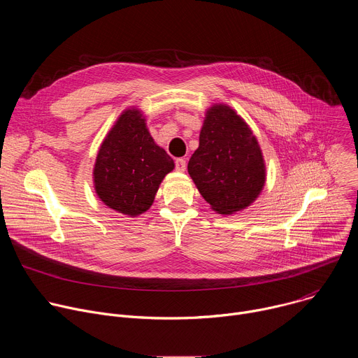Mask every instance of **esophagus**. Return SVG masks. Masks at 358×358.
I'll list each match as a JSON object with an SVG mask.
<instances>
[{
	"instance_id": "1",
	"label": "esophagus",
	"mask_w": 358,
	"mask_h": 358,
	"mask_svg": "<svg viewBox=\"0 0 358 358\" xmlns=\"http://www.w3.org/2000/svg\"><path fill=\"white\" fill-rule=\"evenodd\" d=\"M185 167H187V164H185V160L184 159H177L176 160V170L177 171H185Z\"/></svg>"
}]
</instances>
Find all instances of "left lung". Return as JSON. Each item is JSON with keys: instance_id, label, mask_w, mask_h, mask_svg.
<instances>
[{"instance_id": "8db88e82", "label": "left lung", "mask_w": 358, "mask_h": 358, "mask_svg": "<svg viewBox=\"0 0 358 358\" xmlns=\"http://www.w3.org/2000/svg\"><path fill=\"white\" fill-rule=\"evenodd\" d=\"M188 174L213 210L225 215L246 208L262 191V151L252 130L231 108L208 109Z\"/></svg>"}]
</instances>
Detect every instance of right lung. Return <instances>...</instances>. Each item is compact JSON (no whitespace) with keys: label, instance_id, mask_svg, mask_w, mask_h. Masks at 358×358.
<instances>
[{"label":"right lung","instance_id":"obj_1","mask_svg":"<svg viewBox=\"0 0 358 358\" xmlns=\"http://www.w3.org/2000/svg\"><path fill=\"white\" fill-rule=\"evenodd\" d=\"M173 159L150 136L143 115L126 110L105 141L94 164V188L106 206L124 215L147 211Z\"/></svg>","mask_w":358,"mask_h":358}]
</instances>
